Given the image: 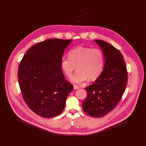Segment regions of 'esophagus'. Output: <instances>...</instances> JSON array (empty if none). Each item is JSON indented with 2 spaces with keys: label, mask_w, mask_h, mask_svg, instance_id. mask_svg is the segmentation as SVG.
I'll return each instance as SVG.
<instances>
[{
  "label": "esophagus",
  "mask_w": 146,
  "mask_h": 146,
  "mask_svg": "<svg viewBox=\"0 0 146 146\" xmlns=\"http://www.w3.org/2000/svg\"><path fill=\"white\" fill-rule=\"evenodd\" d=\"M73 88H74V90H76V89H79V87L76 85H73Z\"/></svg>",
  "instance_id": "esophagus-1"
}]
</instances>
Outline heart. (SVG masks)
I'll return each mask as SVG.
<instances>
[{
    "label": "heart",
    "mask_w": 146,
    "mask_h": 146,
    "mask_svg": "<svg viewBox=\"0 0 146 146\" xmlns=\"http://www.w3.org/2000/svg\"><path fill=\"white\" fill-rule=\"evenodd\" d=\"M104 66V55L98 48L77 46L70 50L68 57H63L61 67L64 73L70 76L73 70L76 72L70 76V80L73 83H80L88 78L94 80L101 75Z\"/></svg>",
    "instance_id": "obj_1"
}]
</instances>
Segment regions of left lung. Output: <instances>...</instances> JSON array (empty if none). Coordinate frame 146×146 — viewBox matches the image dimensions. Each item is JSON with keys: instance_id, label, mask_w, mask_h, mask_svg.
Wrapping results in <instances>:
<instances>
[{"instance_id": "obj_1", "label": "left lung", "mask_w": 146, "mask_h": 146, "mask_svg": "<svg viewBox=\"0 0 146 146\" xmlns=\"http://www.w3.org/2000/svg\"><path fill=\"white\" fill-rule=\"evenodd\" d=\"M102 50L104 66L94 83L88 86V96L82 104L89 115L99 118L111 111L119 104L127 80V72L121 52L113 45L101 40H95Z\"/></svg>"}]
</instances>
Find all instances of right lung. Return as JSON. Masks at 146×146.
I'll return each mask as SVG.
<instances>
[{"label":"right lung","instance_id":"right-lung-1","mask_svg":"<svg viewBox=\"0 0 146 146\" xmlns=\"http://www.w3.org/2000/svg\"><path fill=\"white\" fill-rule=\"evenodd\" d=\"M72 41L50 39L38 42L21 61L17 76L23 98L38 115L52 118L59 115L73 90L61 67L64 51Z\"/></svg>","mask_w":146,"mask_h":146}]
</instances>
